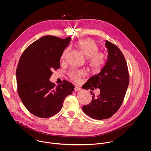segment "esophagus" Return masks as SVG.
<instances>
[{"label": "esophagus", "mask_w": 151, "mask_h": 151, "mask_svg": "<svg viewBox=\"0 0 151 151\" xmlns=\"http://www.w3.org/2000/svg\"><path fill=\"white\" fill-rule=\"evenodd\" d=\"M81 90V88H79V87H77V86H76L75 88H74V91L75 92H77V91H80Z\"/></svg>", "instance_id": "esophagus-1"}]
</instances>
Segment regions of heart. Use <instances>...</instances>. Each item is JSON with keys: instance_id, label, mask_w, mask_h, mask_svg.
<instances>
[{"instance_id": "obj_1", "label": "heart", "mask_w": 151, "mask_h": 151, "mask_svg": "<svg viewBox=\"0 0 151 151\" xmlns=\"http://www.w3.org/2000/svg\"><path fill=\"white\" fill-rule=\"evenodd\" d=\"M77 47L80 52L86 58L90 67L98 71L105 64L106 56L104 53L98 52V46L91 40H83L78 42ZM68 52V49H65L62 55V59H65ZM71 79L79 81L80 77L84 76L83 71H71L68 74Z\"/></svg>"}]
</instances>
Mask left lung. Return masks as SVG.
Wrapping results in <instances>:
<instances>
[{
    "label": "left lung",
    "mask_w": 151,
    "mask_h": 151,
    "mask_svg": "<svg viewBox=\"0 0 151 151\" xmlns=\"http://www.w3.org/2000/svg\"><path fill=\"white\" fill-rule=\"evenodd\" d=\"M106 62L98 74L91 77L83 89L99 88L100 94L92 93L91 102L83 106L84 112L96 120L111 117L121 106L129 84L127 65L122 51L115 45L105 41ZM92 95V94H91Z\"/></svg>",
    "instance_id": "obj_1"
}]
</instances>
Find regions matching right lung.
<instances>
[{"instance_id": "add662e5", "label": "right lung", "mask_w": 151, "mask_h": 151, "mask_svg": "<svg viewBox=\"0 0 151 151\" xmlns=\"http://www.w3.org/2000/svg\"><path fill=\"white\" fill-rule=\"evenodd\" d=\"M71 38L46 35L28 46L22 54L16 70L18 94L32 114L47 118L58 113L74 86L64 80L56 86L49 79L52 71L60 67V58Z\"/></svg>"}]
</instances>
